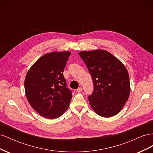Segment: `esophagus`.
I'll use <instances>...</instances> for the list:
<instances>
[{"instance_id": "1", "label": "esophagus", "mask_w": 153, "mask_h": 153, "mask_svg": "<svg viewBox=\"0 0 153 153\" xmlns=\"http://www.w3.org/2000/svg\"><path fill=\"white\" fill-rule=\"evenodd\" d=\"M76 91H77L78 92H82V87H78V89H76Z\"/></svg>"}]
</instances>
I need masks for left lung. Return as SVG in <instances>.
<instances>
[{
  "instance_id": "left-lung-1",
  "label": "left lung",
  "mask_w": 153,
  "mask_h": 153,
  "mask_svg": "<svg viewBox=\"0 0 153 153\" xmlns=\"http://www.w3.org/2000/svg\"><path fill=\"white\" fill-rule=\"evenodd\" d=\"M92 76L94 91L89 96L92 108L100 116L110 117L122 110L130 93L127 69L105 50L78 53Z\"/></svg>"
}]
</instances>
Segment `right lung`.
Masks as SVG:
<instances>
[{
  "mask_svg": "<svg viewBox=\"0 0 153 153\" xmlns=\"http://www.w3.org/2000/svg\"><path fill=\"white\" fill-rule=\"evenodd\" d=\"M71 52L46 53L34 63L25 76L27 101L41 116L56 119L66 112L72 98L63 71Z\"/></svg>",
  "mask_w": 153,
  "mask_h": 153,
  "instance_id": "add662e5",
  "label": "right lung"
}]
</instances>
